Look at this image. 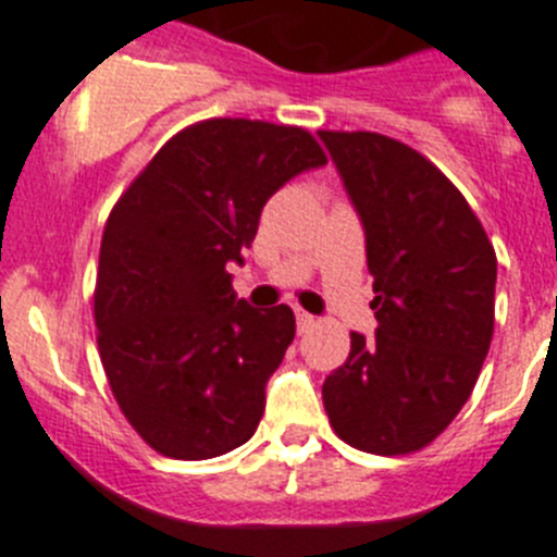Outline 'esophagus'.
I'll return each mask as SVG.
<instances>
[{
    "label": "esophagus",
    "instance_id": "1",
    "mask_svg": "<svg viewBox=\"0 0 557 557\" xmlns=\"http://www.w3.org/2000/svg\"><path fill=\"white\" fill-rule=\"evenodd\" d=\"M313 325H317V319H313L311 313H306V311H297V331H299V333L311 331Z\"/></svg>",
    "mask_w": 557,
    "mask_h": 557
}]
</instances>
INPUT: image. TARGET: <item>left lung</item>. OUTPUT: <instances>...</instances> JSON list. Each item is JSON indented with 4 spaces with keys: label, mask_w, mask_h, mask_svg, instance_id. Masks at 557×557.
<instances>
[{
    "label": "left lung",
    "mask_w": 557,
    "mask_h": 557,
    "mask_svg": "<svg viewBox=\"0 0 557 557\" xmlns=\"http://www.w3.org/2000/svg\"><path fill=\"white\" fill-rule=\"evenodd\" d=\"M367 240L379 327L322 384L333 432L367 454L429 446L471 398L493 338L496 251L462 193L409 145L319 132Z\"/></svg>",
    "instance_id": "1"
}]
</instances>
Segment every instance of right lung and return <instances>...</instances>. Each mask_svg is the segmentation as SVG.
I'll return each instance as SVG.
<instances>
[{
    "mask_svg": "<svg viewBox=\"0 0 557 557\" xmlns=\"http://www.w3.org/2000/svg\"><path fill=\"white\" fill-rule=\"evenodd\" d=\"M327 162L297 125L215 117L159 148L111 210L95 322L111 393L139 437L173 459L244 446L294 342L288 306L251 308L230 263L258 235L263 205Z\"/></svg>",
    "mask_w": 557,
    "mask_h": 557,
    "instance_id": "1",
    "label": "right lung"
}]
</instances>
